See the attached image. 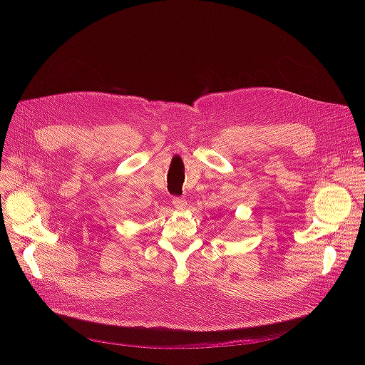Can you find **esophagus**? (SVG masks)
<instances>
[{
	"label": "esophagus",
	"mask_w": 365,
	"mask_h": 365,
	"mask_svg": "<svg viewBox=\"0 0 365 365\" xmlns=\"http://www.w3.org/2000/svg\"><path fill=\"white\" fill-rule=\"evenodd\" d=\"M173 206L176 207V210L183 211V210H186L187 202H186V199H183V197H173Z\"/></svg>",
	"instance_id": "1"
}]
</instances>
